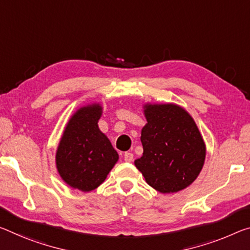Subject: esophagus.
Returning <instances> with one entry per match:
<instances>
[{
  "label": "esophagus",
  "instance_id": "obj_1",
  "mask_svg": "<svg viewBox=\"0 0 250 250\" xmlns=\"http://www.w3.org/2000/svg\"><path fill=\"white\" fill-rule=\"evenodd\" d=\"M124 158H125V161L131 162V161H133V153L132 152H125L124 154Z\"/></svg>",
  "mask_w": 250,
  "mask_h": 250
}]
</instances>
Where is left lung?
<instances>
[{"label":"left lung","mask_w":250,"mask_h":250,"mask_svg":"<svg viewBox=\"0 0 250 250\" xmlns=\"http://www.w3.org/2000/svg\"><path fill=\"white\" fill-rule=\"evenodd\" d=\"M141 131L144 153L134 161L146 184L162 193L177 192L203 169L206 146L193 119L176 104H146Z\"/></svg>","instance_id":"8db88e82"}]
</instances>
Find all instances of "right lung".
Returning a JSON list of instances; mask_svg holds the SVG:
<instances>
[{
    "label": "right lung",
    "instance_id": "obj_1",
    "mask_svg": "<svg viewBox=\"0 0 250 250\" xmlns=\"http://www.w3.org/2000/svg\"><path fill=\"white\" fill-rule=\"evenodd\" d=\"M101 106H83L65 126L57 151V168L70 187L81 191L98 188L119 159L112 145L98 126Z\"/></svg>",
    "mask_w": 250,
    "mask_h": 250
}]
</instances>
